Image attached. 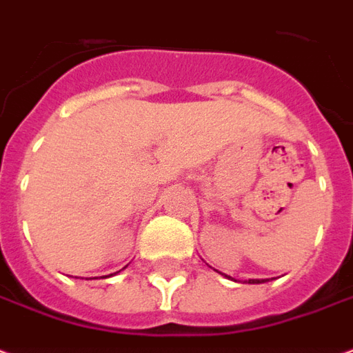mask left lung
I'll return each instance as SVG.
<instances>
[{
	"instance_id": "1",
	"label": "left lung",
	"mask_w": 353,
	"mask_h": 353,
	"mask_svg": "<svg viewBox=\"0 0 353 353\" xmlns=\"http://www.w3.org/2000/svg\"><path fill=\"white\" fill-rule=\"evenodd\" d=\"M261 282H265V280H256V279L248 280V284H261Z\"/></svg>"
}]
</instances>
